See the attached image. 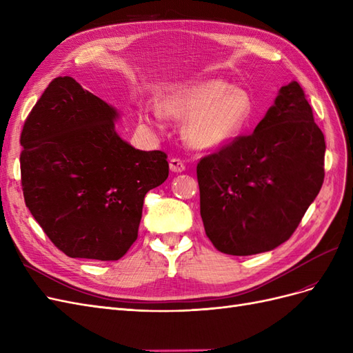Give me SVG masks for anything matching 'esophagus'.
Wrapping results in <instances>:
<instances>
[{
  "mask_svg": "<svg viewBox=\"0 0 353 353\" xmlns=\"http://www.w3.org/2000/svg\"><path fill=\"white\" fill-rule=\"evenodd\" d=\"M169 168H170V170H172V172H183V170L185 169V165L181 159L174 157V159L169 160Z\"/></svg>",
  "mask_w": 353,
  "mask_h": 353,
  "instance_id": "1",
  "label": "esophagus"
}]
</instances>
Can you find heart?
Listing matches in <instances>:
<instances>
[{
	"label": "heart",
	"mask_w": 353,
	"mask_h": 353,
	"mask_svg": "<svg viewBox=\"0 0 353 353\" xmlns=\"http://www.w3.org/2000/svg\"><path fill=\"white\" fill-rule=\"evenodd\" d=\"M163 112L175 119H190L185 137L197 148H216L232 140L248 125L253 101L248 91L225 81L209 79L170 92Z\"/></svg>",
	"instance_id": "heart-1"
}]
</instances>
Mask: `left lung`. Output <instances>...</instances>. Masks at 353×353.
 Returning <instances> with one entry per match:
<instances>
[{
    "label": "left lung",
    "instance_id": "left-lung-1",
    "mask_svg": "<svg viewBox=\"0 0 353 353\" xmlns=\"http://www.w3.org/2000/svg\"><path fill=\"white\" fill-rule=\"evenodd\" d=\"M324 154V134L293 81L250 135L199 160L200 215L212 244L249 256L287 241L323 187Z\"/></svg>",
    "mask_w": 353,
    "mask_h": 353
}]
</instances>
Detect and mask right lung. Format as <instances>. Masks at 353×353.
I'll return each mask as SVG.
<instances>
[{"label":"right lung","instance_id":"1","mask_svg":"<svg viewBox=\"0 0 353 353\" xmlns=\"http://www.w3.org/2000/svg\"><path fill=\"white\" fill-rule=\"evenodd\" d=\"M116 117L112 105L73 78L59 77L20 135L26 208L70 258L121 259L138 237L145 194L169 175L166 153L123 141Z\"/></svg>","mask_w":353,"mask_h":353}]
</instances>
